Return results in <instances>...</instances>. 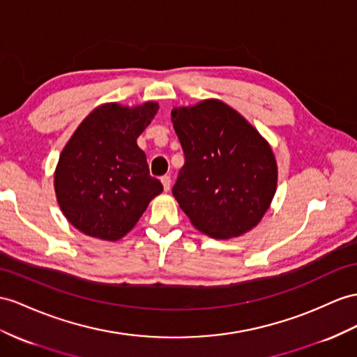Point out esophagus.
<instances>
[{
	"label": "esophagus",
	"mask_w": 357,
	"mask_h": 357,
	"mask_svg": "<svg viewBox=\"0 0 357 357\" xmlns=\"http://www.w3.org/2000/svg\"><path fill=\"white\" fill-rule=\"evenodd\" d=\"M170 176H162L161 178V184H162V188L164 191H169L170 190Z\"/></svg>",
	"instance_id": "34e87169"
}]
</instances>
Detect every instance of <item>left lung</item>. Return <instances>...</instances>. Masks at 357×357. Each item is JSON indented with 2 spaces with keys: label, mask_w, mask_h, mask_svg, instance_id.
<instances>
[{
  "label": "left lung",
  "mask_w": 357,
  "mask_h": 357,
  "mask_svg": "<svg viewBox=\"0 0 357 357\" xmlns=\"http://www.w3.org/2000/svg\"><path fill=\"white\" fill-rule=\"evenodd\" d=\"M185 164L172 193L197 231L235 238L268 211L278 164L257 128L218 99L172 109Z\"/></svg>",
  "instance_id": "left-lung-1"
}]
</instances>
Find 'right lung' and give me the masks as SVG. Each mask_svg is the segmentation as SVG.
Wrapping results in <instances>:
<instances>
[{
	"label": "right lung",
	"mask_w": 357,
	"mask_h": 357,
	"mask_svg": "<svg viewBox=\"0 0 357 357\" xmlns=\"http://www.w3.org/2000/svg\"><path fill=\"white\" fill-rule=\"evenodd\" d=\"M158 108L153 100L135 107L99 105L63 148L54 188L63 215L79 232L105 241L121 240L162 191L137 146Z\"/></svg>",
	"instance_id": "add662e5"
}]
</instances>
